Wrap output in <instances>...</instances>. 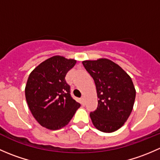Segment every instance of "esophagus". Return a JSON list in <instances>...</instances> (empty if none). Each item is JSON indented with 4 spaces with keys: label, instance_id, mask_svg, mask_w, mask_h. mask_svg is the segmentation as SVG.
Here are the masks:
<instances>
[{
    "label": "esophagus",
    "instance_id": "34e87169",
    "mask_svg": "<svg viewBox=\"0 0 160 160\" xmlns=\"http://www.w3.org/2000/svg\"><path fill=\"white\" fill-rule=\"evenodd\" d=\"M80 101H81V104H84V98H83V97H82L81 98H80Z\"/></svg>",
    "mask_w": 160,
    "mask_h": 160
}]
</instances>
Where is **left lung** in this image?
Returning <instances> with one entry per match:
<instances>
[{"label":"left lung","instance_id":"left-lung-1","mask_svg":"<svg viewBox=\"0 0 160 160\" xmlns=\"http://www.w3.org/2000/svg\"><path fill=\"white\" fill-rule=\"evenodd\" d=\"M94 80L98 105L90 114L93 125L103 132L120 128L129 117L135 99L131 77L118 64L107 59L83 61Z\"/></svg>","mask_w":160,"mask_h":160}]
</instances>
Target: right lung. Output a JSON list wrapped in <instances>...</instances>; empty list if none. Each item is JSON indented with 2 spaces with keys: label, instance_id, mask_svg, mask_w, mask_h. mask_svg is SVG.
I'll return each instance as SVG.
<instances>
[{
  "label": "right lung",
  "instance_id": "1",
  "mask_svg": "<svg viewBox=\"0 0 160 160\" xmlns=\"http://www.w3.org/2000/svg\"><path fill=\"white\" fill-rule=\"evenodd\" d=\"M74 59L55 56L38 66L28 77L25 98L32 115L43 127L56 130L66 126L80 104L70 94L66 81Z\"/></svg>",
  "mask_w": 160,
  "mask_h": 160
}]
</instances>
